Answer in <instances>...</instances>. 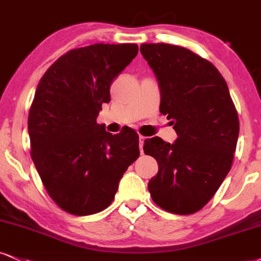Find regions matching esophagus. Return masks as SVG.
<instances>
[{
    "instance_id": "1",
    "label": "esophagus",
    "mask_w": 261,
    "mask_h": 261,
    "mask_svg": "<svg viewBox=\"0 0 261 261\" xmlns=\"http://www.w3.org/2000/svg\"><path fill=\"white\" fill-rule=\"evenodd\" d=\"M146 140V138L145 137H143V136H140L139 137V147H140V152L143 153L144 151H143V145H144V141Z\"/></svg>"
}]
</instances>
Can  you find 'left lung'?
<instances>
[{"label":"left lung","instance_id":"left-lung-1","mask_svg":"<svg viewBox=\"0 0 261 261\" xmlns=\"http://www.w3.org/2000/svg\"><path fill=\"white\" fill-rule=\"evenodd\" d=\"M160 87V112L176 132L166 143L153 137L144 152L159 163L149 181L153 202L180 215L199 211L213 197L232 165L240 122L226 81L213 64L184 47L140 46Z\"/></svg>","mask_w":261,"mask_h":261}]
</instances>
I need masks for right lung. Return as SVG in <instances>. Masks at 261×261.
<instances>
[{
  "label": "right lung",
  "instance_id": "add662e5",
  "mask_svg": "<svg viewBox=\"0 0 261 261\" xmlns=\"http://www.w3.org/2000/svg\"><path fill=\"white\" fill-rule=\"evenodd\" d=\"M137 44L96 43L57 60L38 83L28 130L31 159L60 208L89 215L108 208L120 180L139 157V137L96 123L110 85L137 57Z\"/></svg>",
  "mask_w": 261,
  "mask_h": 261
}]
</instances>
